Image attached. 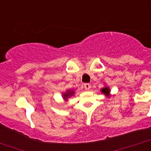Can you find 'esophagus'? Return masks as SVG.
<instances>
[{
    "label": "esophagus",
    "mask_w": 151,
    "mask_h": 151,
    "mask_svg": "<svg viewBox=\"0 0 151 151\" xmlns=\"http://www.w3.org/2000/svg\"><path fill=\"white\" fill-rule=\"evenodd\" d=\"M83 86H84V88H85V89H86V90H89V89H90V87H91V85L89 84V83H84V84H83Z\"/></svg>",
    "instance_id": "esophagus-1"
}]
</instances>
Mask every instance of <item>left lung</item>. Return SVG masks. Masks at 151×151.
I'll return each mask as SVG.
<instances>
[{
	"mask_svg": "<svg viewBox=\"0 0 151 151\" xmlns=\"http://www.w3.org/2000/svg\"><path fill=\"white\" fill-rule=\"evenodd\" d=\"M101 91H102L103 93L106 94V95H109V92H110L109 89L108 87H104V88H103V89H101Z\"/></svg>",
	"mask_w": 151,
	"mask_h": 151,
	"instance_id": "1",
	"label": "left lung"
}]
</instances>
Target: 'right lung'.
<instances>
[{
    "mask_svg": "<svg viewBox=\"0 0 151 151\" xmlns=\"http://www.w3.org/2000/svg\"><path fill=\"white\" fill-rule=\"evenodd\" d=\"M73 93H74L73 91H68L66 93L64 94V96H63L64 98H65V99H67L68 97H70V96H71L72 95H73Z\"/></svg>",
    "mask_w": 151,
    "mask_h": 151,
    "instance_id": "1",
    "label": "right lung"
}]
</instances>
